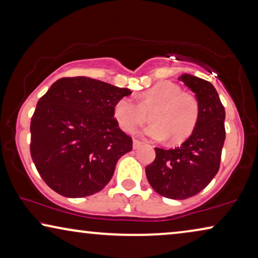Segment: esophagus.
I'll use <instances>...</instances> for the list:
<instances>
[{
    "label": "esophagus",
    "mask_w": 258,
    "mask_h": 258,
    "mask_svg": "<svg viewBox=\"0 0 258 258\" xmlns=\"http://www.w3.org/2000/svg\"><path fill=\"white\" fill-rule=\"evenodd\" d=\"M141 145H143V143L139 140H133V148L134 150H138V148L141 147Z\"/></svg>",
    "instance_id": "34e87169"
}]
</instances>
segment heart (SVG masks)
I'll return each mask as SVG.
<instances>
[{
  "label": "heart",
  "mask_w": 258,
  "mask_h": 258,
  "mask_svg": "<svg viewBox=\"0 0 258 258\" xmlns=\"http://www.w3.org/2000/svg\"><path fill=\"white\" fill-rule=\"evenodd\" d=\"M151 112L152 124L143 130V136L154 140L169 137L179 143L189 136L199 118L197 98L182 90L175 83L164 81L145 90L139 96V104L132 98L121 97L113 105V117L122 131L133 132L146 121Z\"/></svg>",
  "instance_id": "heart-1"
}]
</instances>
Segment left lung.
I'll list each match as a JSON object with an SVG mask.
<instances>
[{"label":"left lung","instance_id":"8db88e82","mask_svg":"<svg viewBox=\"0 0 258 258\" xmlns=\"http://www.w3.org/2000/svg\"><path fill=\"white\" fill-rule=\"evenodd\" d=\"M179 81L195 93L199 118L193 132L179 147H155V159L146 167L152 188L162 197L184 200L208 186L220 168L226 139V111L212 83L183 74Z\"/></svg>","mask_w":258,"mask_h":258}]
</instances>
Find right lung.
I'll return each instance as SVG.
<instances>
[{
	"mask_svg": "<svg viewBox=\"0 0 258 258\" xmlns=\"http://www.w3.org/2000/svg\"><path fill=\"white\" fill-rule=\"evenodd\" d=\"M131 90L89 77L60 78L36 105L30 153L39 175L65 198L103 189L132 138L113 117V105Z\"/></svg>",
	"mask_w": 258,
	"mask_h": 258,
	"instance_id": "1",
	"label": "right lung"
}]
</instances>
